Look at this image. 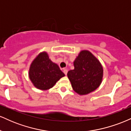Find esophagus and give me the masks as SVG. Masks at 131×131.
<instances>
[{"mask_svg": "<svg viewBox=\"0 0 131 131\" xmlns=\"http://www.w3.org/2000/svg\"><path fill=\"white\" fill-rule=\"evenodd\" d=\"M63 73H64V74H65V75L67 74L68 70H67V69H63Z\"/></svg>", "mask_w": 131, "mask_h": 131, "instance_id": "34e87169", "label": "esophagus"}]
</instances>
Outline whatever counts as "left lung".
<instances>
[{
	"label": "left lung",
	"instance_id": "8db88e82",
	"mask_svg": "<svg viewBox=\"0 0 131 131\" xmlns=\"http://www.w3.org/2000/svg\"><path fill=\"white\" fill-rule=\"evenodd\" d=\"M74 69L67 73L75 92L80 95L95 91L102 82L103 70L101 63L90 51L82 50L74 62Z\"/></svg>",
	"mask_w": 131,
	"mask_h": 131
}]
</instances>
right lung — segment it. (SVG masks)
<instances>
[{"mask_svg":"<svg viewBox=\"0 0 131 131\" xmlns=\"http://www.w3.org/2000/svg\"><path fill=\"white\" fill-rule=\"evenodd\" d=\"M28 74L33 85L42 91L53 88L64 76L58 64L51 61L46 52H40L33 60Z\"/></svg>","mask_w":131,"mask_h":131,"instance_id":"obj_1","label":"right lung"}]
</instances>
